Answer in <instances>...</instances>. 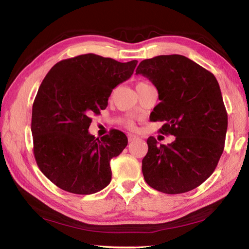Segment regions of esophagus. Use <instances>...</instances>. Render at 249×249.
<instances>
[{"label": "esophagus", "mask_w": 249, "mask_h": 249, "mask_svg": "<svg viewBox=\"0 0 249 249\" xmlns=\"http://www.w3.org/2000/svg\"><path fill=\"white\" fill-rule=\"evenodd\" d=\"M137 138H138V137L135 136V135H131V134H129V135H128V141H129V142L136 140Z\"/></svg>", "instance_id": "34e87169"}]
</instances>
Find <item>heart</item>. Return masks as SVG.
I'll list each match as a JSON object with an SVG mask.
<instances>
[{"instance_id":"obj_1","label":"heart","mask_w":249,"mask_h":249,"mask_svg":"<svg viewBox=\"0 0 249 249\" xmlns=\"http://www.w3.org/2000/svg\"><path fill=\"white\" fill-rule=\"evenodd\" d=\"M145 84H150V83L149 82H145V81H141V82H139L138 84H137V87H138V86H145ZM124 124H125L126 127L130 128V129H133L135 127V123H134V121H133V119H131V118H126L124 120Z\"/></svg>"}]
</instances>
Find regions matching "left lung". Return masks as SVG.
Wrapping results in <instances>:
<instances>
[{"instance_id":"8db88e82","label":"left lung","mask_w":249,"mask_h":249,"mask_svg":"<svg viewBox=\"0 0 249 249\" xmlns=\"http://www.w3.org/2000/svg\"><path fill=\"white\" fill-rule=\"evenodd\" d=\"M136 73L158 91L160 103L151 121L165 122L160 133L176 137L168 145L154 137L146 140L145 182L170 195L193 190L211 177L224 152L228 115L219 84L212 72L179 54L143 60Z\"/></svg>"}]
</instances>
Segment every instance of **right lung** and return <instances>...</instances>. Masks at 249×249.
Instances as JSON below:
<instances>
[{
    "instance_id": "right-lung-1",
    "label": "right lung",
    "mask_w": 249,
    "mask_h": 249,
    "mask_svg": "<svg viewBox=\"0 0 249 249\" xmlns=\"http://www.w3.org/2000/svg\"><path fill=\"white\" fill-rule=\"evenodd\" d=\"M138 61L121 63L94 53L60 61L41 82L32 108L31 130L37 166L68 193L91 195L111 181L110 160L127 137L118 129L95 138L91 114H99L118 84L130 78Z\"/></svg>"
}]
</instances>
